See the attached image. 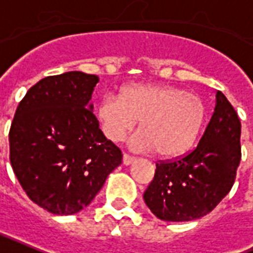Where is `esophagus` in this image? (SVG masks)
Segmentation results:
<instances>
[{
    "label": "esophagus",
    "mask_w": 253,
    "mask_h": 253,
    "mask_svg": "<svg viewBox=\"0 0 253 253\" xmlns=\"http://www.w3.org/2000/svg\"><path fill=\"white\" fill-rule=\"evenodd\" d=\"M134 161H135L134 157H131V155H128V154H123V165L125 166H130Z\"/></svg>",
    "instance_id": "obj_1"
}]
</instances>
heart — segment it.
Segmentation results:
<instances>
[{"label":"heart","mask_w":253,"mask_h":253,"mask_svg":"<svg viewBox=\"0 0 253 253\" xmlns=\"http://www.w3.org/2000/svg\"><path fill=\"white\" fill-rule=\"evenodd\" d=\"M207 114L199 94L175 86L131 84L121 96H105L96 110L102 131L119 142L140 119V131L131 146L147 151L155 148L162 157L179 155L194 143Z\"/></svg>","instance_id":"b5f03b06"}]
</instances>
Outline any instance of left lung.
<instances>
[{
    "mask_svg": "<svg viewBox=\"0 0 253 253\" xmlns=\"http://www.w3.org/2000/svg\"><path fill=\"white\" fill-rule=\"evenodd\" d=\"M242 125L221 91L199 143L184 157L157 163L143 199L165 221H190L207 215L234 186L242 158Z\"/></svg>",
    "mask_w": 253,
    "mask_h": 253,
    "instance_id": "1",
    "label": "left lung"
}]
</instances>
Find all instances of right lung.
Here are the masks:
<instances>
[{"instance_id": "1", "label": "right lung", "mask_w": 253, "mask_h": 253, "mask_svg": "<svg viewBox=\"0 0 253 253\" xmlns=\"http://www.w3.org/2000/svg\"><path fill=\"white\" fill-rule=\"evenodd\" d=\"M99 78L82 71L46 77L29 88L9 131L10 163L26 195L54 215L82 211L122 152L99 128L90 103Z\"/></svg>"}]
</instances>
